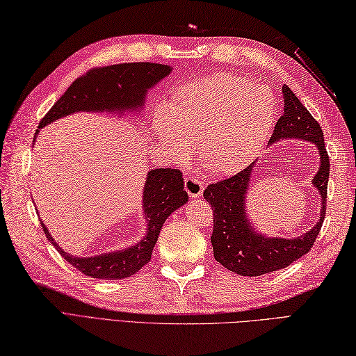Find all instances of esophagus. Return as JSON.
I'll list each match as a JSON object with an SVG mask.
<instances>
[{
    "mask_svg": "<svg viewBox=\"0 0 356 356\" xmlns=\"http://www.w3.org/2000/svg\"><path fill=\"white\" fill-rule=\"evenodd\" d=\"M185 189L191 198H198L203 194L204 185L195 177H186L185 179Z\"/></svg>",
    "mask_w": 356,
    "mask_h": 356,
    "instance_id": "34e87169",
    "label": "esophagus"
}]
</instances>
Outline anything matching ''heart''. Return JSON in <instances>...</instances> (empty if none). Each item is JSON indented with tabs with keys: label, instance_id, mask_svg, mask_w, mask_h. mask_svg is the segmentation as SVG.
I'll use <instances>...</instances> for the list:
<instances>
[{
	"label": "heart",
	"instance_id": "obj_1",
	"mask_svg": "<svg viewBox=\"0 0 356 356\" xmlns=\"http://www.w3.org/2000/svg\"><path fill=\"white\" fill-rule=\"evenodd\" d=\"M275 95L238 75H213L176 90L153 117V132L172 159L186 161L195 145L213 175L230 176L256 159L275 127Z\"/></svg>",
	"mask_w": 356,
	"mask_h": 356
}]
</instances>
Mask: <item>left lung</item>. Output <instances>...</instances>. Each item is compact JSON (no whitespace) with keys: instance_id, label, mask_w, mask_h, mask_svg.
Returning a JSON list of instances; mask_svg holds the SVG:
<instances>
[{"instance_id":"left-lung-1","label":"left lung","mask_w":356,"mask_h":356,"mask_svg":"<svg viewBox=\"0 0 356 356\" xmlns=\"http://www.w3.org/2000/svg\"><path fill=\"white\" fill-rule=\"evenodd\" d=\"M284 97V114L275 124L269 145L282 140H300L312 143L318 152V170L313 177V186L321 195V213L313 229L296 238H268L250 221L247 209V193L256 162L238 175L209 185L203 197L212 206L213 233L212 247L215 260L242 277H259L284 269L312 250L322 229L326 212V189L330 179V158H327L323 132L308 109L300 104L286 84L281 87Z\"/></svg>"}]
</instances>
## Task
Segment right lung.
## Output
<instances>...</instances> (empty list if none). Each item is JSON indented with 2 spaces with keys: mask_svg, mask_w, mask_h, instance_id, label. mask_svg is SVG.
I'll return each instance as SVG.
<instances>
[{
  "mask_svg": "<svg viewBox=\"0 0 356 356\" xmlns=\"http://www.w3.org/2000/svg\"><path fill=\"white\" fill-rule=\"evenodd\" d=\"M171 72V66L158 63H123L90 70L83 78H78L54 104L42 118L39 129L75 113H108L120 118L126 114L140 115L149 90L158 86ZM39 129L35 131L34 140ZM188 200L181 171L171 168L150 170L143 189V215L147 222L143 239L127 248L99 256H72L54 241L43 221L42 227L48 241L78 270L99 280H123L147 265L163 222L172 212L186 204Z\"/></svg>",
  "mask_w": 356,
  "mask_h": 356,
  "instance_id": "obj_1",
  "label": "right lung"
}]
</instances>
